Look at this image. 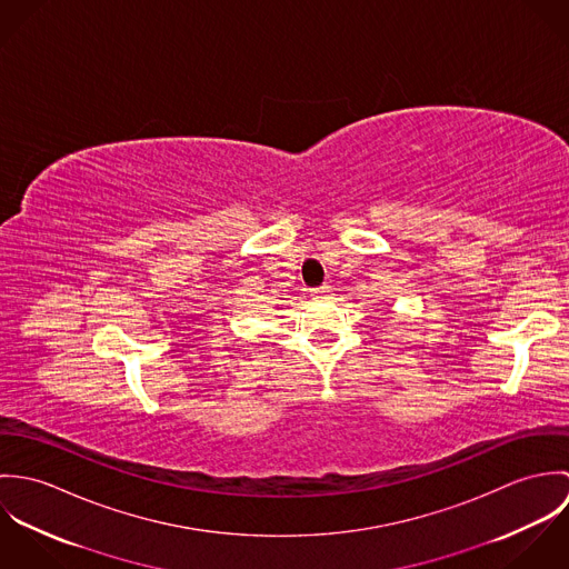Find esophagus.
Wrapping results in <instances>:
<instances>
[{"label":"esophagus","instance_id":"1","mask_svg":"<svg viewBox=\"0 0 569 569\" xmlns=\"http://www.w3.org/2000/svg\"><path fill=\"white\" fill-rule=\"evenodd\" d=\"M311 293H313V298H326V296L330 293V287H328V284H322V287H316V289H313Z\"/></svg>","mask_w":569,"mask_h":569}]
</instances>
